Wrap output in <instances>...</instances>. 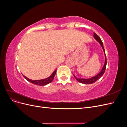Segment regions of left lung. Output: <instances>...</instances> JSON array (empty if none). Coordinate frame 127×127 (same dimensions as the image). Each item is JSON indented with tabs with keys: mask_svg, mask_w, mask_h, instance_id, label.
<instances>
[{
	"mask_svg": "<svg viewBox=\"0 0 127 127\" xmlns=\"http://www.w3.org/2000/svg\"><path fill=\"white\" fill-rule=\"evenodd\" d=\"M94 37L95 38V39L97 41H98L99 42V43L100 44V45H101V47L103 48V51L104 52V55H105V62H104V66L102 69L101 71L99 72V73L93 77L90 78H88V79H85V78H77L74 75V77L76 78V79L77 80L78 82H79L80 83H82V84H93L94 83H95V82H96L97 80L100 78L101 77L103 76V75L104 74V73L105 72V69H106V55H105V50H104V48L103 47V42L101 41L100 37H99L95 33H94Z\"/></svg>",
	"mask_w": 127,
	"mask_h": 127,
	"instance_id": "1",
	"label": "left lung"
}]
</instances>
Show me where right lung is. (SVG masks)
I'll return each instance as SVG.
<instances>
[{
	"mask_svg": "<svg viewBox=\"0 0 127 127\" xmlns=\"http://www.w3.org/2000/svg\"><path fill=\"white\" fill-rule=\"evenodd\" d=\"M56 71L57 70L53 71L52 74L51 75V76H50L49 77L45 79H40V80H32L27 78L24 75H23V76L24 77V78L28 80V81L30 82V83L35 84V85H36L44 86V85H47V84L49 83H50L52 81V80L53 79V78H54L56 74Z\"/></svg>",
	"mask_w": 127,
	"mask_h": 127,
	"instance_id": "obj_1",
	"label": "right lung"
}]
</instances>
